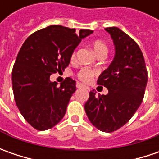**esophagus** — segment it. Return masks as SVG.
I'll list each match as a JSON object with an SVG mask.
<instances>
[{
  "mask_svg": "<svg viewBox=\"0 0 159 159\" xmlns=\"http://www.w3.org/2000/svg\"><path fill=\"white\" fill-rule=\"evenodd\" d=\"M77 88L78 89H80V88H84V89H89V88L88 87V86H85V85H83V84H81V83H80V82H78L77 83Z\"/></svg>",
  "mask_w": 159,
  "mask_h": 159,
  "instance_id": "1",
  "label": "esophagus"
}]
</instances>
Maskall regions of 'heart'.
Listing matches in <instances>:
<instances>
[{
  "instance_id": "1",
  "label": "heart",
  "mask_w": 159,
  "mask_h": 159,
  "mask_svg": "<svg viewBox=\"0 0 159 159\" xmlns=\"http://www.w3.org/2000/svg\"><path fill=\"white\" fill-rule=\"evenodd\" d=\"M93 48L95 50V52L96 53V55L98 57L101 56H106L108 53V47L107 45L101 40H95L93 41L92 43ZM76 56V52L73 51L71 54V59L75 57ZM98 71L95 69H91L89 67H83L80 70H79L76 73L77 78L79 80H80L83 82H89L92 80V79L95 76L97 75Z\"/></svg>"
}]
</instances>
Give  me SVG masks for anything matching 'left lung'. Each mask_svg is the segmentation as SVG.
<instances>
[{
  "instance_id": "8db88e82",
  "label": "left lung",
  "mask_w": 159,
  "mask_h": 159,
  "mask_svg": "<svg viewBox=\"0 0 159 159\" xmlns=\"http://www.w3.org/2000/svg\"><path fill=\"white\" fill-rule=\"evenodd\" d=\"M115 45L112 63L98 78L97 84L107 88V95L89 92L85 103L88 118L100 131L112 133L134 116L143 100L148 72L138 44L118 27L105 28Z\"/></svg>"
}]
</instances>
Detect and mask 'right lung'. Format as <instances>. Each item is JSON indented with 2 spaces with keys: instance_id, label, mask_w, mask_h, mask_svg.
<instances>
[{
  "instance_id": "obj_1",
  "label": "right lung",
  "mask_w": 159,
  "mask_h": 159,
  "mask_svg": "<svg viewBox=\"0 0 159 159\" xmlns=\"http://www.w3.org/2000/svg\"><path fill=\"white\" fill-rule=\"evenodd\" d=\"M89 29L50 25L31 34L22 45L12 70V89L16 104L34 128L44 131L60 122L66 112L76 81L66 78L57 87L51 74L69 65L71 54Z\"/></svg>"
}]
</instances>
